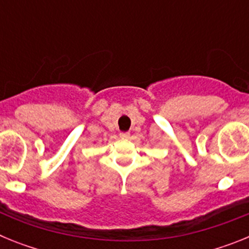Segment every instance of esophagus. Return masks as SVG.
<instances>
[{"mask_svg":"<svg viewBox=\"0 0 249 249\" xmlns=\"http://www.w3.org/2000/svg\"><path fill=\"white\" fill-rule=\"evenodd\" d=\"M120 137L122 138V140H127V138H129V133L128 132H121Z\"/></svg>","mask_w":249,"mask_h":249,"instance_id":"1","label":"esophagus"}]
</instances>
